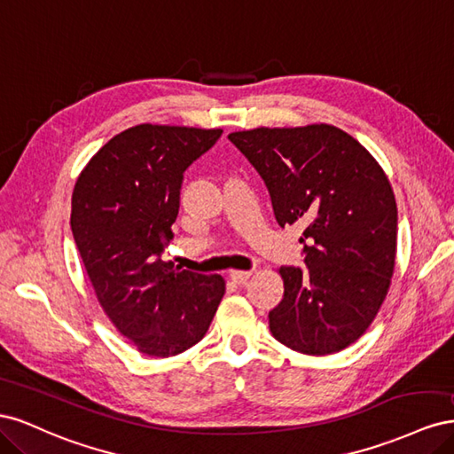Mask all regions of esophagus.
Masks as SVG:
<instances>
[{
    "label": "esophagus",
    "instance_id": "esophagus-1",
    "mask_svg": "<svg viewBox=\"0 0 454 454\" xmlns=\"http://www.w3.org/2000/svg\"><path fill=\"white\" fill-rule=\"evenodd\" d=\"M250 277H252V270H231L229 272V278L235 284H244Z\"/></svg>",
    "mask_w": 454,
    "mask_h": 454
}]
</instances>
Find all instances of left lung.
I'll list each match as a JSON object with an SVG mask.
<instances>
[{
  "instance_id": "1",
  "label": "left lung",
  "mask_w": 454,
  "mask_h": 454,
  "mask_svg": "<svg viewBox=\"0 0 454 454\" xmlns=\"http://www.w3.org/2000/svg\"><path fill=\"white\" fill-rule=\"evenodd\" d=\"M229 140L263 177L278 225H305L307 270L280 267L284 299L269 312L270 333L309 356L347 348L392 282L397 208L387 174L358 140L324 122Z\"/></svg>"
}]
</instances>
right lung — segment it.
<instances>
[{"instance_id": "obj_1", "label": "right lung", "mask_w": 454, "mask_h": 454, "mask_svg": "<svg viewBox=\"0 0 454 454\" xmlns=\"http://www.w3.org/2000/svg\"><path fill=\"white\" fill-rule=\"evenodd\" d=\"M222 132L136 125L114 136L75 182L70 223L94 294L145 356L168 358L197 345L225 294L219 274L160 257L174 239L184 172Z\"/></svg>"}]
</instances>
